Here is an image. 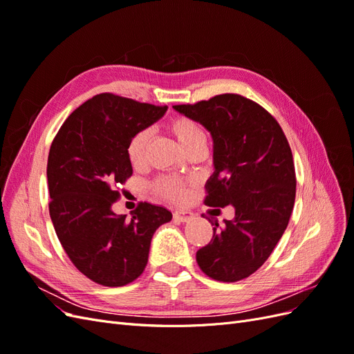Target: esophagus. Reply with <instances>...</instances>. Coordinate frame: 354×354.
<instances>
[{"instance_id":"obj_1","label":"esophagus","mask_w":354,"mask_h":354,"mask_svg":"<svg viewBox=\"0 0 354 354\" xmlns=\"http://www.w3.org/2000/svg\"><path fill=\"white\" fill-rule=\"evenodd\" d=\"M173 217H174V220H177V221L186 223V221H190V220H192V217H194V214L189 212V211H174Z\"/></svg>"}]
</instances>
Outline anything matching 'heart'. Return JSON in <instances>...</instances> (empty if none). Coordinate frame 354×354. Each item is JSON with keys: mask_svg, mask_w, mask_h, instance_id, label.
<instances>
[{"mask_svg": "<svg viewBox=\"0 0 354 354\" xmlns=\"http://www.w3.org/2000/svg\"><path fill=\"white\" fill-rule=\"evenodd\" d=\"M167 130L176 137V140L185 152H189L190 149L199 145H205L207 142L205 131L202 130L201 125L186 116L173 118V120L168 121ZM149 143H151V133L147 130L137 133L133 137L127 149L128 159H130L133 167H140L145 164ZM153 187L160 196H164L168 201L181 202L186 198V186L176 178H160L153 185Z\"/></svg>", "mask_w": 354, "mask_h": 354, "instance_id": "b5f03b06", "label": "heart"}]
</instances>
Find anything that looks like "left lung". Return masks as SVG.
<instances>
[{
    "instance_id": "1",
    "label": "left lung",
    "mask_w": 354,
    "mask_h": 354,
    "mask_svg": "<svg viewBox=\"0 0 354 354\" xmlns=\"http://www.w3.org/2000/svg\"><path fill=\"white\" fill-rule=\"evenodd\" d=\"M173 108L212 137L205 203L234 208V218L221 229L214 221L212 239L196 261L216 281L245 279L269 259L291 217L297 186L291 147L274 118L239 94Z\"/></svg>"
}]
</instances>
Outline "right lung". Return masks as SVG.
I'll use <instances>...</instances> for the list:
<instances>
[{
    "instance_id": "right-lung-1",
    "label": "right lung",
    "mask_w": 354,
    "mask_h": 354,
    "mask_svg": "<svg viewBox=\"0 0 354 354\" xmlns=\"http://www.w3.org/2000/svg\"><path fill=\"white\" fill-rule=\"evenodd\" d=\"M167 106L138 103L103 93L75 109L51 143L47 181L50 217L77 269L95 283L122 286L145 270L153 233L173 214L142 202L116 216V185L133 174L127 149L133 137L155 124Z\"/></svg>"
}]
</instances>
